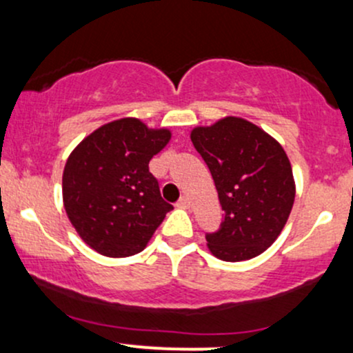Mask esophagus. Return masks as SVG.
Segmentation results:
<instances>
[{
    "label": "esophagus",
    "instance_id": "34e87169",
    "mask_svg": "<svg viewBox=\"0 0 353 353\" xmlns=\"http://www.w3.org/2000/svg\"><path fill=\"white\" fill-rule=\"evenodd\" d=\"M177 208H182V209H189L190 208V201L188 196H182L179 202H177Z\"/></svg>",
    "mask_w": 353,
    "mask_h": 353
}]
</instances>
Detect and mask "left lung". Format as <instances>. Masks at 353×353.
I'll list each match as a JSON object with an SVG mask.
<instances>
[{
  "label": "left lung",
  "mask_w": 353,
  "mask_h": 353,
  "mask_svg": "<svg viewBox=\"0 0 353 353\" xmlns=\"http://www.w3.org/2000/svg\"><path fill=\"white\" fill-rule=\"evenodd\" d=\"M190 141L212 174L224 210L221 229L205 236L209 250L225 262L257 257L281 236L294 205L285 151L264 129L236 116L197 125Z\"/></svg>",
  "instance_id": "8db88e82"
}]
</instances>
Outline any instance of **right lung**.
<instances>
[{
  "instance_id": "right-lung-1",
  "label": "right lung",
  "mask_w": 353,
  "mask_h": 353,
  "mask_svg": "<svg viewBox=\"0 0 353 353\" xmlns=\"http://www.w3.org/2000/svg\"><path fill=\"white\" fill-rule=\"evenodd\" d=\"M169 139V129L123 117L101 125L70 154L63 172L64 209L96 252L106 257L141 252L172 209L149 172V161Z\"/></svg>"
}]
</instances>
